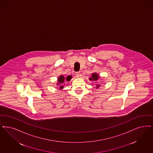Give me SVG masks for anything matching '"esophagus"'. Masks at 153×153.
Returning <instances> with one entry per match:
<instances>
[{
	"mask_svg": "<svg viewBox=\"0 0 153 153\" xmlns=\"http://www.w3.org/2000/svg\"><path fill=\"white\" fill-rule=\"evenodd\" d=\"M76 76L77 77H79V72H76Z\"/></svg>",
	"mask_w": 153,
	"mask_h": 153,
	"instance_id": "esophagus-1",
	"label": "esophagus"
}]
</instances>
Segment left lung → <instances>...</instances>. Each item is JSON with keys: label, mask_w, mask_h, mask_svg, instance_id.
I'll use <instances>...</instances> for the list:
<instances>
[{"label": "left lung", "mask_w": 153, "mask_h": 153, "mask_svg": "<svg viewBox=\"0 0 153 153\" xmlns=\"http://www.w3.org/2000/svg\"><path fill=\"white\" fill-rule=\"evenodd\" d=\"M99 75H98V74H96V73H94V74H92V77L91 78H90L89 79L90 80H92V81H97L98 80V79H99ZM97 88H99V86H100V84H98V85H97Z\"/></svg>", "instance_id": "obj_1"}]
</instances>
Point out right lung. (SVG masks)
<instances>
[{"label": "right lung", "instance_id": "right-lung-1", "mask_svg": "<svg viewBox=\"0 0 153 153\" xmlns=\"http://www.w3.org/2000/svg\"><path fill=\"white\" fill-rule=\"evenodd\" d=\"M72 76H67L66 78L65 77H64L63 76H60L59 77H58V79H57V81H58V82L57 83V85H59V89H63V88H64V85H65L64 84V82L65 81H70L71 79H72Z\"/></svg>", "mask_w": 153, "mask_h": 153}]
</instances>
